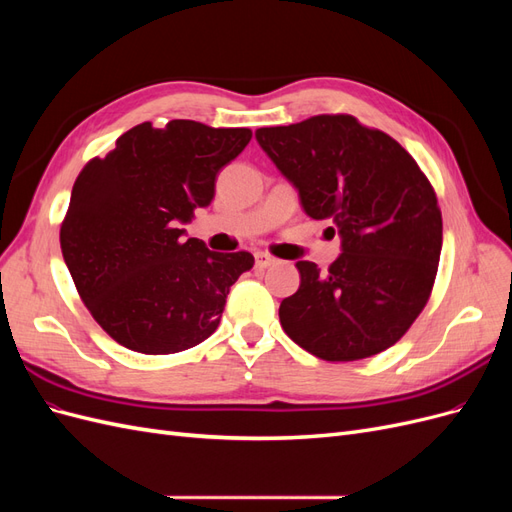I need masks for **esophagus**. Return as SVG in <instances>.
<instances>
[{
    "label": "esophagus",
    "mask_w": 512,
    "mask_h": 512,
    "mask_svg": "<svg viewBox=\"0 0 512 512\" xmlns=\"http://www.w3.org/2000/svg\"><path fill=\"white\" fill-rule=\"evenodd\" d=\"M254 258H256V269H267V267H271V265H275V262H277V260H275L271 254H267V252H256Z\"/></svg>",
    "instance_id": "34e87169"
}]
</instances>
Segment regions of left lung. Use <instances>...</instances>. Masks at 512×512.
<instances>
[{
    "label": "left lung",
    "instance_id": "1",
    "mask_svg": "<svg viewBox=\"0 0 512 512\" xmlns=\"http://www.w3.org/2000/svg\"><path fill=\"white\" fill-rule=\"evenodd\" d=\"M299 190L309 218L331 220L342 256L327 273L299 260V290L280 305L286 335L322 361L346 363L397 344L436 282L442 213L410 153L352 115L256 130Z\"/></svg>",
    "mask_w": 512,
    "mask_h": 512
}]
</instances>
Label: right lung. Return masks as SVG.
I'll return each instance as SVG.
<instances>
[{"label": "right lung", "instance_id": "add662e5", "mask_svg": "<svg viewBox=\"0 0 512 512\" xmlns=\"http://www.w3.org/2000/svg\"><path fill=\"white\" fill-rule=\"evenodd\" d=\"M250 138L247 128L145 121L76 177L61 254L89 314L117 344L175 354L218 329L226 294L254 256L211 252L200 239L183 241L177 226L211 205L218 173Z\"/></svg>", "mask_w": 512, "mask_h": 512}]
</instances>
